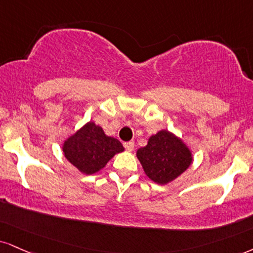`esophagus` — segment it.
Segmentation results:
<instances>
[{
	"mask_svg": "<svg viewBox=\"0 0 253 253\" xmlns=\"http://www.w3.org/2000/svg\"><path fill=\"white\" fill-rule=\"evenodd\" d=\"M124 146H125V148H126V150L128 152H132L133 150H134V142H133V141L125 142Z\"/></svg>",
	"mask_w": 253,
	"mask_h": 253,
	"instance_id": "obj_1",
	"label": "esophagus"
}]
</instances>
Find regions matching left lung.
<instances>
[{
    "mask_svg": "<svg viewBox=\"0 0 253 253\" xmlns=\"http://www.w3.org/2000/svg\"><path fill=\"white\" fill-rule=\"evenodd\" d=\"M136 157L146 175L160 185L169 184L184 173L192 164V153L181 139L163 129L148 139Z\"/></svg>",
    "mask_w": 253,
    "mask_h": 253,
    "instance_id": "obj_1",
    "label": "left lung"
}]
</instances>
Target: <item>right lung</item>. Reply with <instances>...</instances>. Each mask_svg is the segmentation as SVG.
I'll return each mask as SVG.
<instances>
[{
	"instance_id": "add662e5",
	"label": "right lung",
	"mask_w": 253,
	"mask_h": 253,
	"mask_svg": "<svg viewBox=\"0 0 253 253\" xmlns=\"http://www.w3.org/2000/svg\"><path fill=\"white\" fill-rule=\"evenodd\" d=\"M62 151L67 160L81 173L94 174L103 169L115 154L123 152L124 146L89 121L63 142Z\"/></svg>"
}]
</instances>
